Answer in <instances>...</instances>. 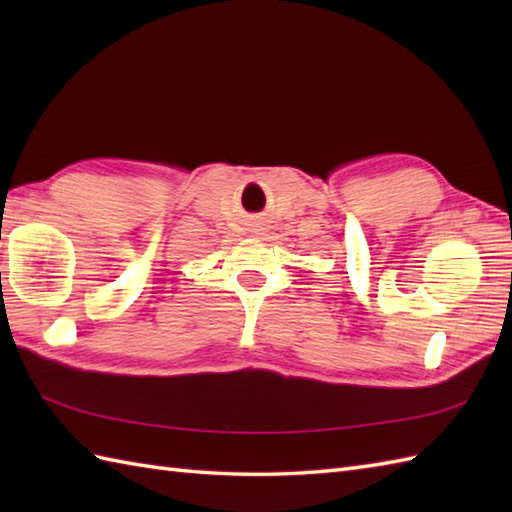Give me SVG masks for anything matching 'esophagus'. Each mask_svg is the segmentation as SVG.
Returning a JSON list of instances; mask_svg holds the SVG:
<instances>
[{
  "label": "esophagus",
  "mask_w": 512,
  "mask_h": 512,
  "mask_svg": "<svg viewBox=\"0 0 512 512\" xmlns=\"http://www.w3.org/2000/svg\"><path fill=\"white\" fill-rule=\"evenodd\" d=\"M248 231H250V237H255V239H262L266 235V228H264L262 220H255L253 224H250Z\"/></svg>",
  "instance_id": "1"
}]
</instances>
